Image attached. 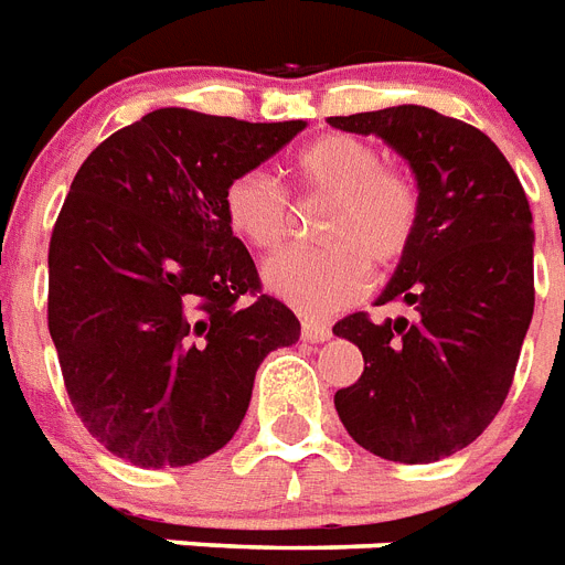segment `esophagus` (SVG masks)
I'll return each mask as SVG.
<instances>
[{"label": "esophagus", "instance_id": "esophagus-1", "mask_svg": "<svg viewBox=\"0 0 565 565\" xmlns=\"http://www.w3.org/2000/svg\"><path fill=\"white\" fill-rule=\"evenodd\" d=\"M300 335H303L306 341H311V344H320V341H327V338L332 335V329H329V323H323V320H303V323H300Z\"/></svg>", "mask_w": 565, "mask_h": 565}]
</instances>
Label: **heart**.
<instances>
[{
  "label": "heart",
  "mask_w": 565,
  "mask_h": 565,
  "mask_svg": "<svg viewBox=\"0 0 565 565\" xmlns=\"http://www.w3.org/2000/svg\"><path fill=\"white\" fill-rule=\"evenodd\" d=\"M291 174L306 195L329 198L320 212V247H300L270 259L262 279L270 295L303 315H327L359 300L367 262L387 268L408 254L419 227V189L408 171L385 166L370 142L327 134L300 148ZM224 218L247 247L270 254L286 245L291 210L265 171H245L227 183Z\"/></svg>",
  "instance_id": "1"
}]
</instances>
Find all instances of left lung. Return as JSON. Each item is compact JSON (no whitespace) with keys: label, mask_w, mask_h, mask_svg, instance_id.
I'll return each instance as SVG.
<instances>
[{"label":"left lung","mask_w":565,"mask_h":565,"mask_svg":"<svg viewBox=\"0 0 565 565\" xmlns=\"http://www.w3.org/2000/svg\"><path fill=\"white\" fill-rule=\"evenodd\" d=\"M347 134L385 139L408 160L419 227L376 306L332 332L353 341L364 373L335 394L355 444L399 463H431L469 446L502 408L534 315V218L495 142L461 119L399 104L329 116Z\"/></svg>","instance_id":"obj_1"}]
</instances>
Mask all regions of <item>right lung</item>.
<instances>
[{
	"label": "right lung",
	"instance_id": "1",
	"mask_svg": "<svg viewBox=\"0 0 565 565\" xmlns=\"http://www.w3.org/2000/svg\"><path fill=\"white\" fill-rule=\"evenodd\" d=\"M306 128L162 107L84 160L49 242V332L72 408L134 467L204 461L300 320L262 295L224 189Z\"/></svg>",
	"mask_w": 565,
	"mask_h": 565
}]
</instances>
